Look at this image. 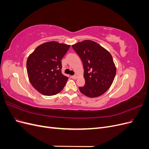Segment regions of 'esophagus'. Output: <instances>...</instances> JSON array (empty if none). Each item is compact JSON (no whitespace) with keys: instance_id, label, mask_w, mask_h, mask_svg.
Here are the masks:
<instances>
[{"instance_id":"1","label":"esophagus","mask_w":149,"mask_h":149,"mask_svg":"<svg viewBox=\"0 0 149 149\" xmlns=\"http://www.w3.org/2000/svg\"><path fill=\"white\" fill-rule=\"evenodd\" d=\"M71 78L73 79H77L78 76L76 75H73V76H71Z\"/></svg>"}]
</instances>
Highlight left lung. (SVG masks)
<instances>
[{
	"instance_id": "left-lung-1",
	"label": "left lung",
	"mask_w": 149,
	"mask_h": 149,
	"mask_svg": "<svg viewBox=\"0 0 149 149\" xmlns=\"http://www.w3.org/2000/svg\"><path fill=\"white\" fill-rule=\"evenodd\" d=\"M81 59L85 85L81 93L89 97H96L111 87L116 73V67L111 53L92 40H84L72 45Z\"/></svg>"
}]
</instances>
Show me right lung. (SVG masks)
I'll return each instance as SVG.
<instances>
[{
	"instance_id": "obj_1",
	"label": "right lung",
	"mask_w": 149,
	"mask_h": 149,
	"mask_svg": "<svg viewBox=\"0 0 149 149\" xmlns=\"http://www.w3.org/2000/svg\"><path fill=\"white\" fill-rule=\"evenodd\" d=\"M69 45L52 41L35 48L28 57L26 70L33 88L45 96H53L63 89L68 79L61 73V59Z\"/></svg>"
}]
</instances>
